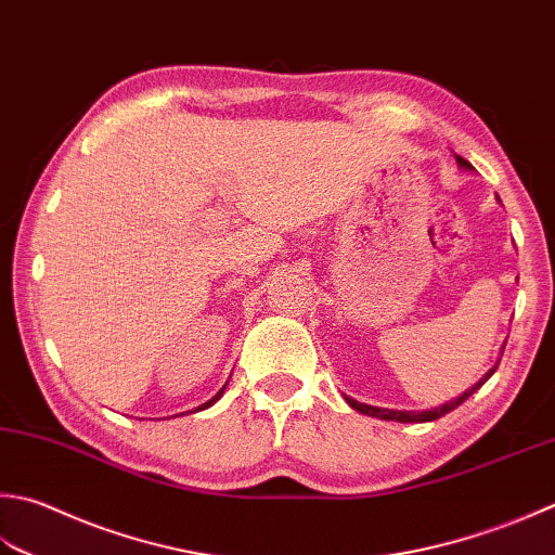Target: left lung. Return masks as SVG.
Instances as JSON below:
<instances>
[{
  "label": "left lung",
  "instance_id": "1",
  "mask_svg": "<svg viewBox=\"0 0 555 555\" xmlns=\"http://www.w3.org/2000/svg\"><path fill=\"white\" fill-rule=\"evenodd\" d=\"M454 158H457V166H460L462 170H474V166H472L469 160H464V158L457 156V154H454ZM498 202H501V199H498ZM503 349H505V346H503ZM498 363H501V361H498ZM498 363L479 379V383L466 389V392H462L460 397H454V399H450V401H444V404H440V406H433V409H423V411H406V409H404V411H399V409H383V406L363 404V401H356V399L346 397V395H344V399H346V404H349L351 409L358 411V414L373 416V418H379V421H397V423H428V421H438V418H442L444 414H450V411L457 409L460 404H464V401L469 399V397L476 392V389L483 387L486 379L495 373Z\"/></svg>",
  "mask_w": 555,
  "mask_h": 555
}]
</instances>
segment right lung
Segmentation results:
<instances>
[{
    "label": "right lung",
    "mask_w": 555,
    "mask_h": 555,
    "mask_svg": "<svg viewBox=\"0 0 555 555\" xmlns=\"http://www.w3.org/2000/svg\"><path fill=\"white\" fill-rule=\"evenodd\" d=\"M225 385H228V383H225ZM225 385H223V387L219 389V392H216V395H214V397H211L209 401H204V404H199V406H197V409H194V411H204V409H209V406H214V404H216V401H219V399L223 397V389H225Z\"/></svg>",
    "instance_id": "obj_1"
}]
</instances>
